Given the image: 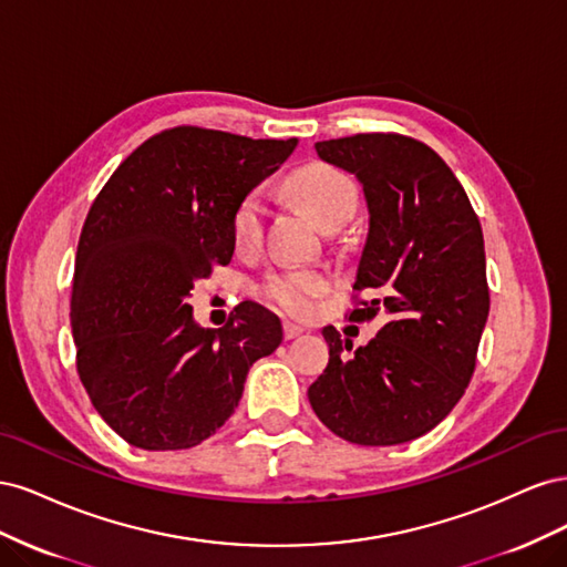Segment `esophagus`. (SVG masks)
Masks as SVG:
<instances>
[{"label":"esophagus","mask_w":567,"mask_h":567,"mask_svg":"<svg viewBox=\"0 0 567 567\" xmlns=\"http://www.w3.org/2000/svg\"><path fill=\"white\" fill-rule=\"evenodd\" d=\"M305 329L300 323H293V321H284V338L290 340V338H298Z\"/></svg>","instance_id":"1"}]
</instances>
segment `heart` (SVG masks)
Wrapping results in <instances>:
<instances>
[{
  "instance_id": "1",
  "label": "heart",
  "mask_w": 567,
  "mask_h": 567,
  "mask_svg": "<svg viewBox=\"0 0 567 567\" xmlns=\"http://www.w3.org/2000/svg\"><path fill=\"white\" fill-rule=\"evenodd\" d=\"M288 186L323 229L346 225L359 200L354 182L346 173H340L338 167L326 163L298 167L288 177ZM265 213L267 205L262 188H252V192L236 203L231 213V238L238 250L246 252L260 244ZM329 286V274L321 269H284L269 274L265 279L262 296L286 315L307 317L312 312L315 300L326 293Z\"/></svg>"
}]
</instances>
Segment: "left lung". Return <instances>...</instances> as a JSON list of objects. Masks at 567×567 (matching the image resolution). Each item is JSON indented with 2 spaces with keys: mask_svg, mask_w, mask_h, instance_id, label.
Returning <instances> with one entry per match:
<instances>
[{
  "mask_svg": "<svg viewBox=\"0 0 567 567\" xmlns=\"http://www.w3.org/2000/svg\"><path fill=\"white\" fill-rule=\"evenodd\" d=\"M319 158L364 188L369 234L354 290L369 293L352 321L385 315L369 346L352 350L333 326L329 367L307 390L338 437L390 447L425 435L466 392L489 315L485 241L473 205L437 153L394 132L315 144Z\"/></svg>",
  "mask_w": 567,
  "mask_h": 567,
  "instance_id": "obj_1",
  "label": "left lung"
}]
</instances>
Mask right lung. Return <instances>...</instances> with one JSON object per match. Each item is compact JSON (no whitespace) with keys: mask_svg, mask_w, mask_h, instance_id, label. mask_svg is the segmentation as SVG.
<instances>
[{"mask_svg":"<svg viewBox=\"0 0 567 567\" xmlns=\"http://www.w3.org/2000/svg\"><path fill=\"white\" fill-rule=\"evenodd\" d=\"M296 144L165 130L92 203L71 298L78 373L101 419L134 447L188 450L215 435L248 369L279 348L281 321L265 307L241 302L221 329H203L186 298L231 262L236 203Z\"/></svg>","mask_w":567,"mask_h":567,"instance_id":"right-lung-1","label":"right lung"}]
</instances>
